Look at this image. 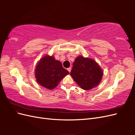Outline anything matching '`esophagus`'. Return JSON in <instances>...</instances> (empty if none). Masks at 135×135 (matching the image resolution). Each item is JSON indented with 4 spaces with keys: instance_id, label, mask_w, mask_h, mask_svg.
I'll return each mask as SVG.
<instances>
[{
    "instance_id": "34e87169",
    "label": "esophagus",
    "mask_w": 135,
    "mask_h": 135,
    "mask_svg": "<svg viewBox=\"0 0 135 135\" xmlns=\"http://www.w3.org/2000/svg\"><path fill=\"white\" fill-rule=\"evenodd\" d=\"M67 69H68V70L69 71V73H70V71H71V68H68Z\"/></svg>"
}]
</instances>
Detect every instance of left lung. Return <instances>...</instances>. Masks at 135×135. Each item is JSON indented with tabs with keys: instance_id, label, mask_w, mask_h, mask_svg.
Listing matches in <instances>:
<instances>
[{
	"instance_id": "8db88e82",
	"label": "left lung",
	"mask_w": 135,
	"mask_h": 135,
	"mask_svg": "<svg viewBox=\"0 0 135 135\" xmlns=\"http://www.w3.org/2000/svg\"><path fill=\"white\" fill-rule=\"evenodd\" d=\"M70 75L81 88L89 90L100 83L103 71L93 60L79 56L73 63Z\"/></svg>"
}]
</instances>
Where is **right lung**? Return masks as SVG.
Returning a JSON list of instances; mask_svg holds the SVG:
<instances>
[{
	"instance_id": "add662e5",
	"label": "right lung",
	"mask_w": 135,
	"mask_h": 135,
	"mask_svg": "<svg viewBox=\"0 0 135 135\" xmlns=\"http://www.w3.org/2000/svg\"><path fill=\"white\" fill-rule=\"evenodd\" d=\"M69 74L60 61L54 57L46 55L40 60L36 65L35 76L36 81L48 89L55 88L61 79Z\"/></svg>"
}]
</instances>
